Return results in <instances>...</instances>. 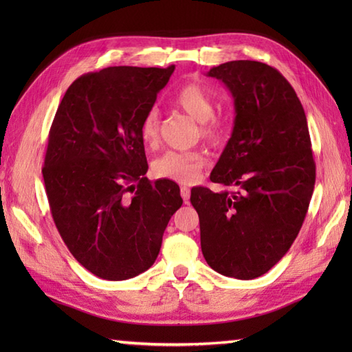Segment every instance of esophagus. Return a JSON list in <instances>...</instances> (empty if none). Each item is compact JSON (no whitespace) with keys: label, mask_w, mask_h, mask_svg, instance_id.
Listing matches in <instances>:
<instances>
[{"label":"esophagus","mask_w":352,"mask_h":352,"mask_svg":"<svg viewBox=\"0 0 352 352\" xmlns=\"http://www.w3.org/2000/svg\"><path fill=\"white\" fill-rule=\"evenodd\" d=\"M180 193H182V198L184 199V203H189V198H190V189L186 188V186H183V188L180 189Z\"/></svg>","instance_id":"1"}]
</instances>
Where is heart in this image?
I'll use <instances>...</instances> for the list:
<instances>
[{
	"label": "heart",
	"instance_id": "heart-1",
	"mask_svg": "<svg viewBox=\"0 0 352 352\" xmlns=\"http://www.w3.org/2000/svg\"><path fill=\"white\" fill-rule=\"evenodd\" d=\"M174 104L201 124V138L212 145H219L226 138V124L213 116V100L203 87L195 83L183 85L174 95ZM140 139L146 146H153L159 139V113L149 110L140 125ZM207 159L203 151H166L153 163V175L180 184H190L199 177Z\"/></svg>",
	"mask_w": 352,
	"mask_h": 352
}]
</instances>
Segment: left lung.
Returning <instances> with one entry per match:
<instances>
[{"label": "left lung", "mask_w": 352, "mask_h": 352, "mask_svg": "<svg viewBox=\"0 0 352 352\" xmlns=\"http://www.w3.org/2000/svg\"><path fill=\"white\" fill-rule=\"evenodd\" d=\"M234 100V126L210 174L236 192L193 188L201 250L216 272L252 280L278 263L309 210L316 180L302 104L272 66L233 60L214 66Z\"/></svg>", "instance_id": "obj_1"}]
</instances>
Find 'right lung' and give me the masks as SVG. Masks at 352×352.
I'll list each match as a JSON object with an SVG mask.
<instances>
[{
	"label": "right lung",
	"instance_id": "1",
	"mask_svg": "<svg viewBox=\"0 0 352 352\" xmlns=\"http://www.w3.org/2000/svg\"><path fill=\"white\" fill-rule=\"evenodd\" d=\"M175 66H111L78 77L52 121L42 168L52 219L81 266L104 280L153 266L170 216L175 182L145 177L140 125Z\"/></svg>",
	"mask_w": 352,
	"mask_h": 352
}]
</instances>
